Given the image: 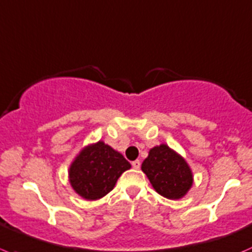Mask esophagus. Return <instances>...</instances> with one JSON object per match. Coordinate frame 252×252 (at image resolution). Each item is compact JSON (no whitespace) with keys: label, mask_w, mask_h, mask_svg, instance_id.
<instances>
[{"label":"esophagus","mask_w":252,"mask_h":252,"mask_svg":"<svg viewBox=\"0 0 252 252\" xmlns=\"http://www.w3.org/2000/svg\"><path fill=\"white\" fill-rule=\"evenodd\" d=\"M132 166H133V169H139V166H141V161L138 160V159H137V160H134V161H132Z\"/></svg>","instance_id":"obj_1"}]
</instances>
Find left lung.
I'll return each mask as SVG.
<instances>
[{
  "label": "left lung",
  "instance_id": "left-lung-1",
  "mask_svg": "<svg viewBox=\"0 0 252 252\" xmlns=\"http://www.w3.org/2000/svg\"><path fill=\"white\" fill-rule=\"evenodd\" d=\"M141 169L154 190L168 200H180L192 188L193 174L190 165L168 144L161 143L149 149Z\"/></svg>",
  "mask_w": 252,
  "mask_h": 252
}]
</instances>
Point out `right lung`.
Returning <instances> with one entry per match:
<instances>
[{"instance_id": "1", "label": "right lung", "mask_w": 252, "mask_h": 252, "mask_svg": "<svg viewBox=\"0 0 252 252\" xmlns=\"http://www.w3.org/2000/svg\"><path fill=\"white\" fill-rule=\"evenodd\" d=\"M131 164L120 152L98 141L79 151L68 168V181L74 192L87 201H96L108 195L124 171Z\"/></svg>"}]
</instances>
